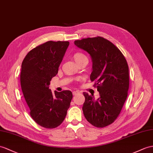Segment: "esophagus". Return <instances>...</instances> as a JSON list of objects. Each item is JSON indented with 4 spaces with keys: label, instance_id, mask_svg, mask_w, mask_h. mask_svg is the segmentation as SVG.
<instances>
[{
    "label": "esophagus",
    "instance_id": "obj_1",
    "mask_svg": "<svg viewBox=\"0 0 153 153\" xmlns=\"http://www.w3.org/2000/svg\"><path fill=\"white\" fill-rule=\"evenodd\" d=\"M79 94V92L77 91H73V95H76Z\"/></svg>",
    "mask_w": 153,
    "mask_h": 153
}]
</instances>
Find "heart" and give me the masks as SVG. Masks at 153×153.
Masks as SVG:
<instances>
[{
	"label": "heart",
	"mask_w": 153,
	"mask_h": 153,
	"mask_svg": "<svg viewBox=\"0 0 153 153\" xmlns=\"http://www.w3.org/2000/svg\"><path fill=\"white\" fill-rule=\"evenodd\" d=\"M73 58L74 59V61L76 62V64L78 62L83 60V59H87L86 56H85L84 54L81 53H76L74 54L73 55Z\"/></svg>",
	"instance_id": "heart-1"
}]
</instances>
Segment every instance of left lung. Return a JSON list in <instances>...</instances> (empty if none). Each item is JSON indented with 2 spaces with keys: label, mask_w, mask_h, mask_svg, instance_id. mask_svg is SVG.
<instances>
[{
  "label": "left lung",
  "mask_w": 153,
  "mask_h": 153,
  "mask_svg": "<svg viewBox=\"0 0 153 153\" xmlns=\"http://www.w3.org/2000/svg\"><path fill=\"white\" fill-rule=\"evenodd\" d=\"M74 45L90 56L92 71L90 80L99 92L83 93L84 117L96 127L102 128L116 120L127 97L129 88L128 66L123 54L117 47L102 37L76 40Z\"/></svg>",
  "instance_id": "obj_1"
}]
</instances>
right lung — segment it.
<instances>
[{
	"mask_svg": "<svg viewBox=\"0 0 153 153\" xmlns=\"http://www.w3.org/2000/svg\"><path fill=\"white\" fill-rule=\"evenodd\" d=\"M69 42L49 41L33 48L21 65V86L34 121L46 128L64 121L73 98L71 91H51L52 78L56 75Z\"/></svg>",
	"mask_w": 153,
	"mask_h": 153,
	"instance_id": "obj_1",
	"label": "right lung"
}]
</instances>
